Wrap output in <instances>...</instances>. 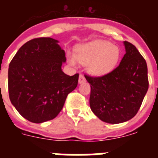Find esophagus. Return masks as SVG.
Returning a JSON list of instances; mask_svg holds the SVG:
<instances>
[{"label": "esophagus", "mask_w": 158, "mask_h": 158, "mask_svg": "<svg viewBox=\"0 0 158 158\" xmlns=\"http://www.w3.org/2000/svg\"><path fill=\"white\" fill-rule=\"evenodd\" d=\"M85 81V77H84L82 74H80V76H79V80H78L79 84L84 83Z\"/></svg>", "instance_id": "34e87169"}]
</instances>
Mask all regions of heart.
Instances as JSON below:
<instances>
[{
  "mask_svg": "<svg viewBox=\"0 0 158 158\" xmlns=\"http://www.w3.org/2000/svg\"><path fill=\"white\" fill-rule=\"evenodd\" d=\"M119 58V48L104 40H95L78 47L75 55L68 54L71 65H76L77 61L82 65H88L89 73L97 77L111 72L118 64Z\"/></svg>",
  "mask_w": 158,
  "mask_h": 158,
  "instance_id": "b5f03b06",
  "label": "heart"
}]
</instances>
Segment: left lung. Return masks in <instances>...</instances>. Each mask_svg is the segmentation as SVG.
I'll list each match as a JSON object with an SVG mask.
<instances>
[{
    "instance_id": "8db88e82",
    "label": "left lung",
    "mask_w": 158,
    "mask_h": 158,
    "mask_svg": "<svg viewBox=\"0 0 158 158\" xmlns=\"http://www.w3.org/2000/svg\"><path fill=\"white\" fill-rule=\"evenodd\" d=\"M123 44L126 54L114 70L99 77L85 76L91 87V110L107 123H120L133 118L149 88L146 60L133 44L127 41Z\"/></svg>"
}]
</instances>
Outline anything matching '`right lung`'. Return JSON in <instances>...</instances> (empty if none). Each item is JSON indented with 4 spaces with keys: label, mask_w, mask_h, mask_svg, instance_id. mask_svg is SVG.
<instances>
[{
    "label": "right lung",
    "mask_w": 158,
    "mask_h": 158,
    "mask_svg": "<svg viewBox=\"0 0 158 158\" xmlns=\"http://www.w3.org/2000/svg\"><path fill=\"white\" fill-rule=\"evenodd\" d=\"M52 38L23 44L8 68V93L12 105L26 119L41 123L54 118L77 85L79 74H65V51Z\"/></svg>",
    "instance_id": "right-lung-1"
}]
</instances>
